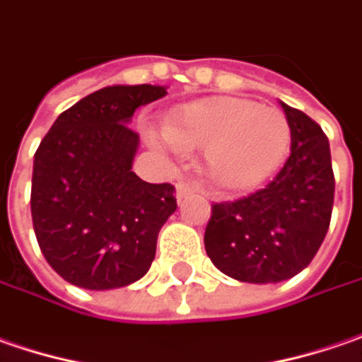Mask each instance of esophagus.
Segmentation results:
<instances>
[{"instance_id": "1", "label": "esophagus", "mask_w": 362, "mask_h": 362, "mask_svg": "<svg viewBox=\"0 0 362 362\" xmlns=\"http://www.w3.org/2000/svg\"><path fill=\"white\" fill-rule=\"evenodd\" d=\"M176 198L180 200L182 197H186V194H190V192H194L197 188H194V184H190V182H186V180H178L176 182Z\"/></svg>"}]
</instances>
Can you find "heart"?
I'll return each instance as SVG.
<instances>
[{"label":"heart","mask_w":362,"mask_h":362,"mask_svg":"<svg viewBox=\"0 0 362 362\" xmlns=\"http://www.w3.org/2000/svg\"><path fill=\"white\" fill-rule=\"evenodd\" d=\"M170 150L206 148V174L223 190L257 186L284 162L291 127L277 107L239 97H211L176 109L162 137Z\"/></svg>","instance_id":"heart-1"}]
</instances>
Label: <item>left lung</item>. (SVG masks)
<instances>
[{
    "mask_svg": "<svg viewBox=\"0 0 362 362\" xmlns=\"http://www.w3.org/2000/svg\"><path fill=\"white\" fill-rule=\"evenodd\" d=\"M291 127V153L267 186L214 202L204 230L211 261L228 277L275 284L300 274L330 227L334 172L328 137L300 109L281 103Z\"/></svg>",
    "mask_w": 362,
    "mask_h": 362,
    "instance_id": "1",
    "label": "left lung"
}]
</instances>
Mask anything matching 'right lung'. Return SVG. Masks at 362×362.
Masks as SVG:
<instances>
[{
  "label": "right lung",
  "instance_id": "obj_1",
  "mask_svg": "<svg viewBox=\"0 0 362 362\" xmlns=\"http://www.w3.org/2000/svg\"><path fill=\"white\" fill-rule=\"evenodd\" d=\"M165 87H105L60 113L40 141L32 174V223L40 251L62 279L113 290L148 274L158 233L176 211L172 184L132 172L134 113Z\"/></svg>",
  "mask_w": 362,
  "mask_h": 362
}]
</instances>
